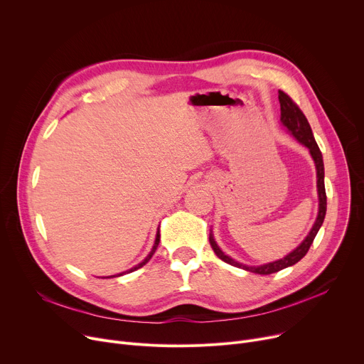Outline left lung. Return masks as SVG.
<instances>
[{
	"label": "left lung",
	"instance_id": "obj_1",
	"mask_svg": "<svg viewBox=\"0 0 364 364\" xmlns=\"http://www.w3.org/2000/svg\"><path fill=\"white\" fill-rule=\"evenodd\" d=\"M278 100H279V105H281V123L282 126L288 130L289 134H293V137H296V140L299 143H301L303 146H306L314 161V166H316V184H318V198H319V210H318V216L316 221H314L311 230L309 231V234L306 235V238L301 241V243L293 250L289 252L287 256H284L282 259L264 263V264H259V266H249V264H243L237 260H234L232 257H230L228 255H225L220 246L216 245V241L213 238L212 230L209 232V243L215 252V255L220 257L221 260L235 266V268H241L245 271L253 272V274H259V275H269V274H275L281 269L288 268V266L296 264L299 260H301L306 253L309 252L314 237H316L319 228L323 224L325 215H326V191H325V166H323V158H322V152L318 146L316 140H314V136L311 133L310 124L307 118L304 117V114L301 112V109L293 102V100L289 98L287 93H284L282 90L278 92Z\"/></svg>",
	"mask_w": 364,
	"mask_h": 364
}]
</instances>
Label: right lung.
<instances>
[{"label":"right lung","mask_w":364,"mask_h":364,"mask_svg":"<svg viewBox=\"0 0 364 364\" xmlns=\"http://www.w3.org/2000/svg\"><path fill=\"white\" fill-rule=\"evenodd\" d=\"M159 237H161V234H159V228H158V232H156V238H155V245H154V247H152V250L149 252V255L144 257L140 263H137L136 266H133L132 269H129V271H126V272H121V274H117V275H111V277H107V278H115V277H121V275H124V274H130V272H133V271H136V269H139V268H141L143 264H146L149 260H151V257L154 256V253H155V250H156V247H158V245H159ZM105 278V277H104Z\"/></svg>","instance_id":"right-lung-1"}]
</instances>
